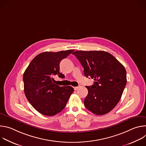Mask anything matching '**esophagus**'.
Instances as JSON below:
<instances>
[{
    "label": "esophagus",
    "instance_id": "obj_1",
    "mask_svg": "<svg viewBox=\"0 0 146 146\" xmlns=\"http://www.w3.org/2000/svg\"><path fill=\"white\" fill-rule=\"evenodd\" d=\"M79 88H80V86H78V87H74V90H78Z\"/></svg>",
    "mask_w": 146,
    "mask_h": 146
}]
</instances>
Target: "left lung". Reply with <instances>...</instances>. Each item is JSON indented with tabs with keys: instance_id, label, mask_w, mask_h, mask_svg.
Segmentation results:
<instances>
[{
	"instance_id": "left-lung-1",
	"label": "left lung",
	"mask_w": 146,
	"mask_h": 146,
	"mask_svg": "<svg viewBox=\"0 0 146 146\" xmlns=\"http://www.w3.org/2000/svg\"><path fill=\"white\" fill-rule=\"evenodd\" d=\"M72 54L84 68V76L95 80L94 85L86 86V108L98 115L109 113L119 102L127 84L124 66L106 51H76Z\"/></svg>"
}]
</instances>
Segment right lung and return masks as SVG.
Returning a JSON list of instances; mask_svg holds the SVG:
<instances>
[{
    "mask_svg": "<svg viewBox=\"0 0 146 146\" xmlns=\"http://www.w3.org/2000/svg\"><path fill=\"white\" fill-rule=\"evenodd\" d=\"M74 50L59 52H44L35 56L23 75L24 92L31 105L40 113L53 116L63 110L74 88L59 87L54 82V77L64 78L59 72L60 61Z\"/></svg>",
    "mask_w": 146,
    "mask_h": 146,
    "instance_id": "obj_1",
    "label": "right lung"
}]
</instances>
